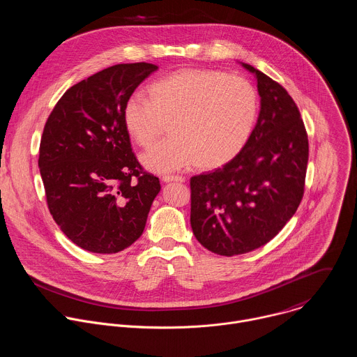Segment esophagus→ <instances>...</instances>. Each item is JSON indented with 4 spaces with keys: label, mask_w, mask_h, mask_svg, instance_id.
Returning <instances> with one entry per match:
<instances>
[{
    "label": "esophagus",
    "mask_w": 357,
    "mask_h": 357,
    "mask_svg": "<svg viewBox=\"0 0 357 357\" xmlns=\"http://www.w3.org/2000/svg\"><path fill=\"white\" fill-rule=\"evenodd\" d=\"M162 181L164 182H185V178L179 176V175H164Z\"/></svg>",
    "instance_id": "obj_1"
}]
</instances>
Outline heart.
Instances as JSON below:
<instances>
[{
  "label": "heart",
  "instance_id": "obj_1",
  "mask_svg": "<svg viewBox=\"0 0 357 357\" xmlns=\"http://www.w3.org/2000/svg\"><path fill=\"white\" fill-rule=\"evenodd\" d=\"M254 86L220 70L182 69L148 87V100L131 96L124 127L141 148L154 144L168 124L171 137L141 155L152 172H172L196 164L216 169L245 145L257 119Z\"/></svg>",
  "mask_w": 357,
  "mask_h": 357
}]
</instances>
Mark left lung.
<instances>
[{
  "label": "left lung",
  "instance_id": "8db88e82",
  "mask_svg": "<svg viewBox=\"0 0 357 357\" xmlns=\"http://www.w3.org/2000/svg\"><path fill=\"white\" fill-rule=\"evenodd\" d=\"M257 79V124L222 168L190 178V226L219 256H237L274 238L296 212L308 165V135L288 91L241 63Z\"/></svg>",
  "mask_w": 357,
  "mask_h": 357
}]
</instances>
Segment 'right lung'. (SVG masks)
I'll return each instance as SVG.
<instances>
[{
	"mask_svg": "<svg viewBox=\"0 0 357 357\" xmlns=\"http://www.w3.org/2000/svg\"><path fill=\"white\" fill-rule=\"evenodd\" d=\"M157 69L139 62L97 72L66 90L45 124L38 165L49 212L90 252H119L138 240L161 190L123 121L127 100Z\"/></svg>",
	"mask_w": 357,
	"mask_h": 357,
	"instance_id": "1",
	"label": "right lung"
}]
</instances>
